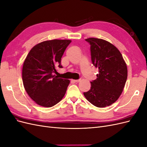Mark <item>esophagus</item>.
Segmentation results:
<instances>
[{
	"mask_svg": "<svg viewBox=\"0 0 147 147\" xmlns=\"http://www.w3.org/2000/svg\"><path fill=\"white\" fill-rule=\"evenodd\" d=\"M74 81L75 82L78 83V82H79L80 81V79H78V80H74Z\"/></svg>",
	"mask_w": 147,
	"mask_h": 147,
	"instance_id": "34e87169",
	"label": "esophagus"
}]
</instances>
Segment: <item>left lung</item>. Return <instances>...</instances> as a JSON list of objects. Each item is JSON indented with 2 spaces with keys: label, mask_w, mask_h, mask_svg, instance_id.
Wrapping results in <instances>:
<instances>
[{
  "label": "left lung",
  "mask_w": 147,
  "mask_h": 147,
  "mask_svg": "<svg viewBox=\"0 0 147 147\" xmlns=\"http://www.w3.org/2000/svg\"><path fill=\"white\" fill-rule=\"evenodd\" d=\"M91 61L99 69L97 78L91 82L90 90L83 94L97 107H105L117 100L127 77V65L121 53L112 43L100 38H89Z\"/></svg>",
  "instance_id": "obj_1"
}]
</instances>
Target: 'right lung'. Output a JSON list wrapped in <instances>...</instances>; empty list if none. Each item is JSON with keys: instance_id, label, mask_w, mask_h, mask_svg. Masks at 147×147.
<instances>
[{"instance_id": "add662e5", "label": "right lung", "mask_w": 147, "mask_h": 147, "mask_svg": "<svg viewBox=\"0 0 147 147\" xmlns=\"http://www.w3.org/2000/svg\"><path fill=\"white\" fill-rule=\"evenodd\" d=\"M69 40H52L40 43L31 49L24 62L23 82L29 97L35 103L51 107L64 96L70 81L54 74L63 68L61 57L70 43Z\"/></svg>"}]
</instances>
